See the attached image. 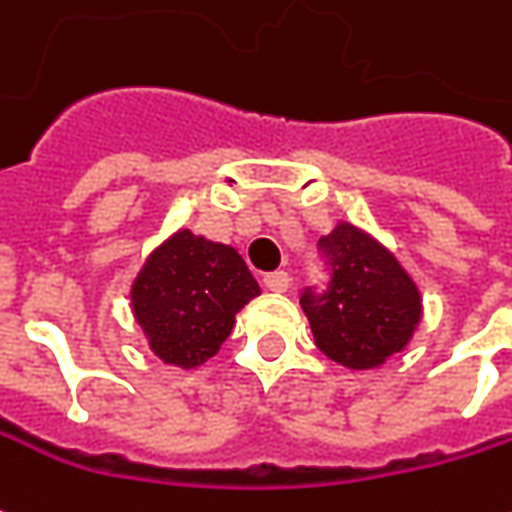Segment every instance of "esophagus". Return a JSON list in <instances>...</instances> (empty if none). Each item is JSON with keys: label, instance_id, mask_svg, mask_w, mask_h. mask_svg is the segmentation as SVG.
<instances>
[{"label": "esophagus", "instance_id": "34e87169", "mask_svg": "<svg viewBox=\"0 0 512 512\" xmlns=\"http://www.w3.org/2000/svg\"><path fill=\"white\" fill-rule=\"evenodd\" d=\"M263 285H266L271 293H285L288 291V285H291V277L285 274V271H271L263 277Z\"/></svg>", "mask_w": 512, "mask_h": 512}]
</instances>
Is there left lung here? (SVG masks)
<instances>
[{
	"label": "left lung",
	"mask_w": 512,
	"mask_h": 512,
	"mask_svg": "<svg viewBox=\"0 0 512 512\" xmlns=\"http://www.w3.org/2000/svg\"><path fill=\"white\" fill-rule=\"evenodd\" d=\"M332 263L330 291L305 293L302 310L313 341L349 371H371L405 352L424 318L416 280L371 232L338 221L321 235Z\"/></svg>",
	"instance_id": "obj_1"
}]
</instances>
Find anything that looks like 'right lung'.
I'll use <instances>...</instances> for the list:
<instances>
[{"instance_id": "right-lung-1", "label": "right lung", "mask_w": 512, "mask_h": 512, "mask_svg": "<svg viewBox=\"0 0 512 512\" xmlns=\"http://www.w3.org/2000/svg\"><path fill=\"white\" fill-rule=\"evenodd\" d=\"M260 296L252 271L227 244L188 227L146 255L130 285V307L149 349L166 366L207 363L235 327V313Z\"/></svg>"}]
</instances>
